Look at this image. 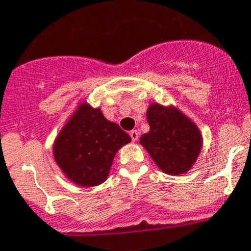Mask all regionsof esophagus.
<instances>
[{
  "label": "esophagus",
  "instance_id": "esophagus-1",
  "mask_svg": "<svg viewBox=\"0 0 251 251\" xmlns=\"http://www.w3.org/2000/svg\"><path fill=\"white\" fill-rule=\"evenodd\" d=\"M129 135H130V138H132L133 142H137L138 138H139V132H138V130H135V129H133V130H130V132H129Z\"/></svg>",
  "mask_w": 251,
  "mask_h": 251
}]
</instances>
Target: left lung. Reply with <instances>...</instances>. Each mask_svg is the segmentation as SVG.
Returning <instances> with one entry per match:
<instances>
[{"mask_svg": "<svg viewBox=\"0 0 251 251\" xmlns=\"http://www.w3.org/2000/svg\"><path fill=\"white\" fill-rule=\"evenodd\" d=\"M147 119L150 130L140 137L139 143L157 168L169 175L187 173L201 152L199 127L176 107L159 103L148 107Z\"/></svg>", "mask_w": 251, "mask_h": 251, "instance_id": "8db88e82", "label": "left lung"}]
</instances>
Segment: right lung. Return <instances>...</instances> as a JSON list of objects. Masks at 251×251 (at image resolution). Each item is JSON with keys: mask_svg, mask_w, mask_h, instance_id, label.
I'll list each match as a JSON object with an SVG mask.
<instances>
[{"mask_svg": "<svg viewBox=\"0 0 251 251\" xmlns=\"http://www.w3.org/2000/svg\"><path fill=\"white\" fill-rule=\"evenodd\" d=\"M129 142V135L104 118L101 109L82 102L61 128L52 154L69 180L92 187L107 180L116 152Z\"/></svg>", "mask_w": 251, "mask_h": 251, "instance_id": "right-lung-1", "label": "right lung"}]
</instances>
